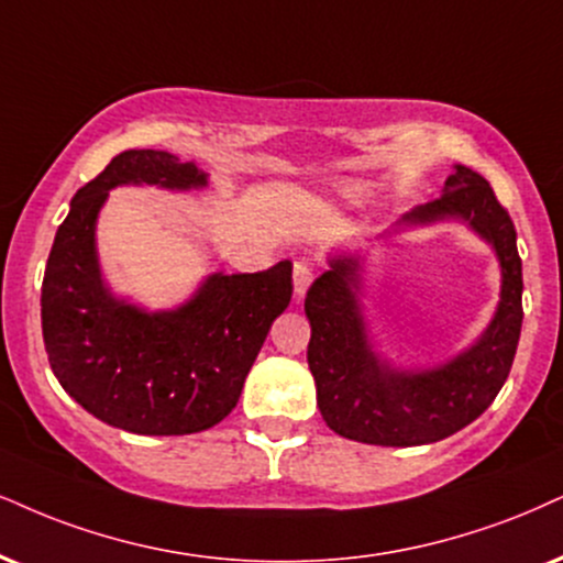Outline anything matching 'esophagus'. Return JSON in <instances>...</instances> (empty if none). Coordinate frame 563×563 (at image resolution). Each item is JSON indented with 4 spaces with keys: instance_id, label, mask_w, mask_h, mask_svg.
I'll return each mask as SVG.
<instances>
[{
    "instance_id": "obj_1",
    "label": "esophagus",
    "mask_w": 563,
    "mask_h": 563,
    "mask_svg": "<svg viewBox=\"0 0 563 563\" xmlns=\"http://www.w3.org/2000/svg\"><path fill=\"white\" fill-rule=\"evenodd\" d=\"M313 276H316V271L308 261H295L292 279H295V295L297 297H302L305 292H308V287L313 284Z\"/></svg>"
}]
</instances>
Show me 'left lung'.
Instances as JSON below:
<instances>
[{
	"instance_id": "1",
	"label": "left lung",
	"mask_w": 563,
	"mask_h": 563,
	"mask_svg": "<svg viewBox=\"0 0 563 563\" xmlns=\"http://www.w3.org/2000/svg\"><path fill=\"white\" fill-rule=\"evenodd\" d=\"M456 217L494 242L504 271L501 302L481 342L443 367L397 373L376 357L365 336L357 300V261L336 258L310 284L308 365L318 407L334 433L376 446H420L456 433L481 418L515 363L522 331V258L509 211L488 179L456 166L441 198L407 213V224Z\"/></svg>"
}]
</instances>
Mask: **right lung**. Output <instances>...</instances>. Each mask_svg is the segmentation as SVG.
Instances as JSON below:
<instances>
[{
    "label": "right lung",
    "mask_w": 563,
    "mask_h": 563,
    "mask_svg": "<svg viewBox=\"0 0 563 563\" xmlns=\"http://www.w3.org/2000/svg\"><path fill=\"white\" fill-rule=\"evenodd\" d=\"M124 183L206 185L166 151H122L75 192L46 261L41 329L62 388L90 415L141 435L198 433L238 405L276 316L292 300V263L217 274L185 308L148 316L103 289L93 224Z\"/></svg>",
    "instance_id": "add662e5"
}]
</instances>
